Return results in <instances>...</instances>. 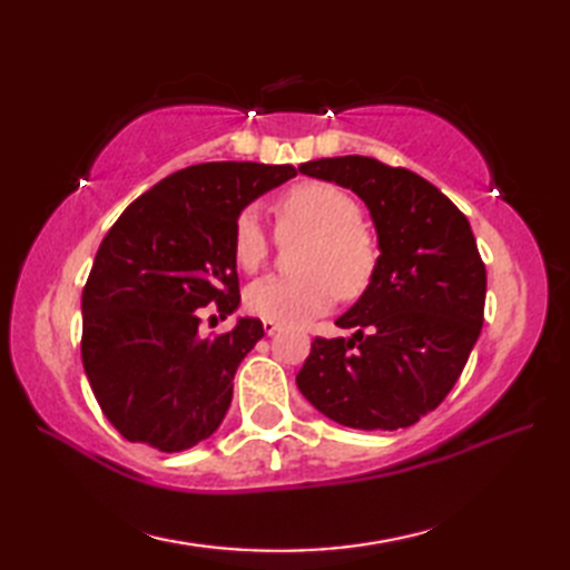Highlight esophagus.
I'll return each mask as SVG.
<instances>
[{
	"label": "esophagus",
	"mask_w": 570,
	"mask_h": 570,
	"mask_svg": "<svg viewBox=\"0 0 570 570\" xmlns=\"http://www.w3.org/2000/svg\"><path fill=\"white\" fill-rule=\"evenodd\" d=\"M278 328H282V325H278L276 321H264V333L266 335H274Z\"/></svg>",
	"instance_id": "obj_1"
}]
</instances>
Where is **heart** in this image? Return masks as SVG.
Listing matches in <instances>:
<instances>
[{
    "instance_id": "obj_1",
    "label": "heart",
    "mask_w": 570,
    "mask_h": 570,
    "mask_svg": "<svg viewBox=\"0 0 570 570\" xmlns=\"http://www.w3.org/2000/svg\"><path fill=\"white\" fill-rule=\"evenodd\" d=\"M278 233L308 235L301 249L298 276H269L247 288V308L264 321L301 323L328 311L337 294L360 296L380 264V245L362 223V205L343 186L304 180L274 205ZM272 239L259 215L245 210L233 227V254L245 272H257L269 259Z\"/></svg>"
}]
</instances>
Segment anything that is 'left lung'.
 Wrapping results in <instances>:
<instances>
[{
  "label": "left lung",
  "mask_w": 570,
  "mask_h": 570,
  "mask_svg": "<svg viewBox=\"0 0 570 570\" xmlns=\"http://www.w3.org/2000/svg\"><path fill=\"white\" fill-rule=\"evenodd\" d=\"M298 171L355 190L382 249L367 292L335 321L355 335L313 337L298 390L343 426L406 429L453 390L485 321L488 272L468 217L426 178L372 156Z\"/></svg>",
  "instance_id": "left-lung-1"
}]
</instances>
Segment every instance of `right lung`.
Here are the masks:
<instances>
[{
    "instance_id": "add662e5",
    "label": "right lung",
    "mask_w": 570,
    "mask_h": 570,
    "mask_svg": "<svg viewBox=\"0 0 570 570\" xmlns=\"http://www.w3.org/2000/svg\"><path fill=\"white\" fill-rule=\"evenodd\" d=\"M294 166L196 164L159 180L105 235L82 288L80 355L107 421L131 443L186 451L220 426L257 318L203 335L205 306L239 304L233 227Z\"/></svg>"
}]
</instances>
